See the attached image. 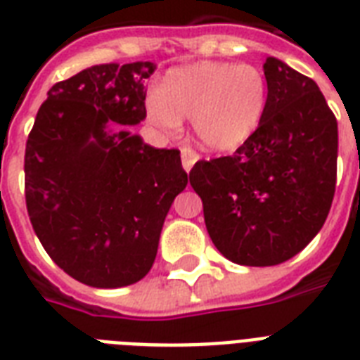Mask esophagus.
<instances>
[{"label": "esophagus", "instance_id": "obj_1", "mask_svg": "<svg viewBox=\"0 0 360 360\" xmlns=\"http://www.w3.org/2000/svg\"><path fill=\"white\" fill-rule=\"evenodd\" d=\"M200 160L196 151H192L191 147H181V162H183V168L185 172H191L192 166Z\"/></svg>", "mask_w": 360, "mask_h": 360}]
</instances>
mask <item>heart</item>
<instances>
[{
	"mask_svg": "<svg viewBox=\"0 0 360 360\" xmlns=\"http://www.w3.org/2000/svg\"><path fill=\"white\" fill-rule=\"evenodd\" d=\"M147 117L174 134L191 117L198 141L211 151H233L256 132L267 108V82L256 67L200 61L169 70L147 98Z\"/></svg>",
	"mask_w": 360,
	"mask_h": 360,
	"instance_id": "obj_1",
	"label": "heart"
}]
</instances>
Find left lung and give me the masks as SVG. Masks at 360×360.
<instances>
[{
	"mask_svg": "<svg viewBox=\"0 0 360 360\" xmlns=\"http://www.w3.org/2000/svg\"><path fill=\"white\" fill-rule=\"evenodd\" d=\"M267 108L231 157L200 160L191 185L209 237L230 262L269 267L318 236L336 186L338 124L318 84L276 58L263 63Z\"/></svg>",
	"mask_w": 360,
	"mask_h": 360,
	"instance_id": "1",
	"label": "left lung"
}]
</instances>
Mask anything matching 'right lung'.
I'll list each match as a JSON object with an SVG mask.
<instances>
[{
  "label": "right lung",
  "instance_id": "1",
  "mask_svg": "<svg viewBox=\"0 0 360 360\" xmlns=\"http://www.w3.org/2000/svg\"><path fill=\"white\" fill-rule=\"evenodd\" d=\"M151 61L95 65L58 82L25 143V205L58 267L93 288L141 280L188 177L177 149L127 129L146 120Z\"/></svg>",
  "mask_w": 360,
  "mask_h": 360
}]
</instances>
